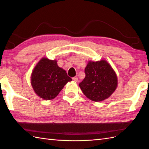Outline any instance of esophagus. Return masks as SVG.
<instances>
[{
    "label": "esophagus",
    "instance_id": "obj_1",
    "mask_svg": "<svg viewBox=\"0 0 149 149\" xmlns=\"http://www.w3.org/2000/svg\"><path fill=\"white\" fill-rule=\"evenodd\" d=\"M72 79H73V81H75V82H77V81H78V78H77V77H76V76L73 77Z\"/></svg>",
    "mask_w": 149,
    "mask_h": 149
}]
</instances>
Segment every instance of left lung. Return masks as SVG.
Returning <instances> with one entry per match:
<instances>
[{"mask_svg": "<svg viewBox=\"0 0 149 149\" xmlns=\"http://www.w3.org/2000/svg\"><path fill=\"white\" fill-rule=\"evenodd\" d=\"M84 72L86 76L79 86L84 95L91 100L102 101L115 91L118 79L115 72L105 60L90 61Z\"/></svg>", "mask_w": 149, "mask_h": 149, "instance_id": "1", "label": "left lung"}]
</instances>
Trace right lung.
Returning a JSON list of instances; mask_svg holds the SVG:
<instances>
[{"instance_id":"1","label":"right lung","mask_w":149,"mask_h":149,"mask_svg":"<svg viewBox=\"0 0 149 149\" xmlns=\"http://www.w3.org/2000/svg\"><path fill=\"white\" fill-rule=\"evenodd\" d=\"M71 81L65 70L59 67L56 60L45 58L38 63L31 77L34 92L46 100L54 99L65 85Z\"/></svg>"}]
</instances>
